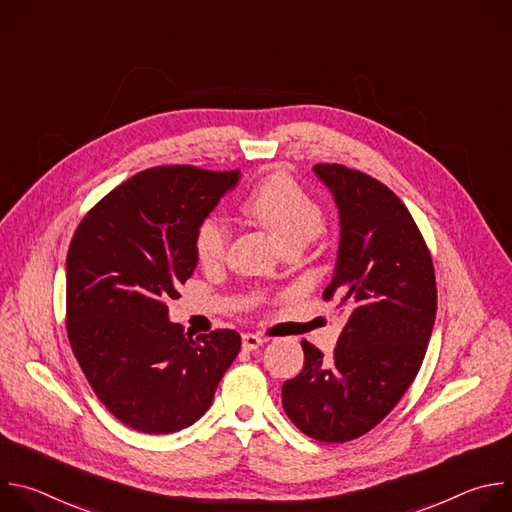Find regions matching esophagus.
<instances>
[{"instance_id":"34e87169","label":"esophagus","mask_w":512,"mask_h":512,"mask_svg":"<svg viewBox=\"0 0 512 512\" xmlns=\"http://www.w3.org/2000/svg\"><path fill=\"white\" fill-rule=\"evenodd\" d=\"M263 342H265V338L259 336V334H243V348H245V350H255V348H259Z\"/></svg>"}]
</instances>
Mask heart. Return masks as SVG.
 Masks as SVG:
<instances>
[{
	"label": "heart",
	"mask_w": 512,
	"mask_h": 512,
	"mask_svg": "<svg viewBox=\"0 0 512 512\" xmlns=\"http://www.w3.org/2000/svg\"><path fill=\"white\" fill-rule=\"evenodd\" d=\"M245 210L273 233L281 249L304 247L324 231L320 204L287 176H271L261 182L245 202ZM231 225L221 214H206L194 231V253L204 267H216L227 259Z\"/></svg>",
	"instance_id": "b5f03b06"
}]
</instances>
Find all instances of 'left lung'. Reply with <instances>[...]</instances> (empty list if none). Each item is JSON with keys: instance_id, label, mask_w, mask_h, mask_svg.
I'll use <instances>...</instances> for the list:
<instances>
[{"instance_id": "obj_1", "label": "left lung", "mask_w": 512, "mask_h": 512, "mask_svg": "<svg viewBox=\"0 0 512 512\" xmlns=\"http://www.w3.org/2000/svg\"><path fill=\"white\" fill-rule=\"evenodd\" d=\"M314 172L340 212L324 300H340L346 324L330 358L302 342L304 369L283 383L281 401L300 431L344 444L381 423L417 377L437 287L429 249L393 190L340 164H318Z\"/></svg>"}]
</instances>
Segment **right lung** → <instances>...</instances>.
<instances>
[{"instance_id": "1", "label": "right lung", "mask_w": 512, "mask_h": 512, "mask_svg": "<svg viewBox=\"0 0 512 512\" xmlns=\"http://www.w3.org/2000/svg\"><path fill=\"white\" fill-rule=\"evenodd\" d=\"M239 170H143L101 198L66 255V332L101 403L143 433L198 421L241 350L235 330L192 338L166 302L194 273L196 225Z\"/></svg>"}]
</instances>
